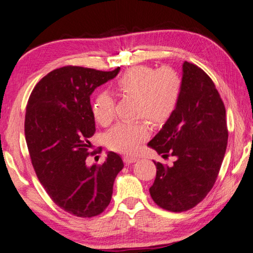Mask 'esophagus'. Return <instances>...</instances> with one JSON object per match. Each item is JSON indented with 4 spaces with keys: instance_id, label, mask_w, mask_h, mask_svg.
Wrapping results in <instances>:
<instances>
[{
    "instance_id": "34e87169",
    "label": "esophagus",
    "mask_w": 253,
    "mask_h": 253,
    "mask_svg": "<svg viewBox=\"0 0 253 253\" xmlns=\"http://www.w3.org/2000/svg\"><path fill=\"white\" fill-rule=\"evenodd\" d=\"M123 159H124V162H125V163H128V165H129V163H133V162H136V161H137V158H136V157L128 156V155L124 156V157H123Z\"/></svg>"
}]
</instances>
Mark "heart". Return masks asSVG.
<instances>
[{
  "instance_id": "b5f03b06",
  "label": "heart",
  "mask_w": 253,
  "mask_h": 253,
  "mask_svg": "<svg viewBox=\"0 0 253 253\" xmlns=\"http://www.w3.org/2000/svg\"><path fill=\"white\" fill-rule=\"evenodd\" d=\"M117 92L124 97L135 98V117L145 118L152 125H162L179 105L183 80L171 67L156 70L149 66L128 69L115 82ZM95 121L107 126L115 118V102L110 93L100 92L92 104ZM149 136V128L143 122L121 123L108 131L107 147L111 150L132 153Z\"/></svg>"
}]
</instances>
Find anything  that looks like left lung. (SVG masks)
<instances>
[{
  "mask_svg": "<svg viewBox=\"0 0 253 253\" xmlns=\"http://www.w3.org/2000/svg\"><path fill=\"white\" fill-rule=\"evenodd\" d=\"M179 105L148 146L163 158L175 156L172 167L156 162L149 189L161 209L189 211L214 186L227 148L228 129L224 102L207 74L194 63H183Z\"/></svg>",
  "mask_w": 253,
  "mask_h": 253,
  "instance_id": "left-lung-1",
  "label": "left lung"
}]
</instances>
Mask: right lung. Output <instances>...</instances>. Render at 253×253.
Returning <instances> with one entry per match:
<instances>
[{
    "label": "right lung",
    "mask_w": 253,
    "mask_h": 253,
    "mask_svg": "<svg viewBox=\"0 0 253 253\" xmlns=\"http://www.w3.org/2000/svg\"><path fill=\"white\" fill-rule=\"evenodd\" d=\"M120 70L59 68L43 77L28 98L25 137L34 170L50 199L74 216L90 218L105 211L124 168L112 151L101 166L87 167L85 161L95 132L90 96Z\"/></svg>",
    "instance_id": "add662e5"
}]
</instances>
